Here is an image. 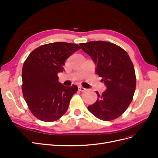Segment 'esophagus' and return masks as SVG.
Here are the masks:
<instances>
[{
    "label": "esophagus",
    "mask_w": 158,
    "mask_h": 158,
    "mask_svg": "<svg viewBox=\"0 0 158 158\" xmlns=\"http://www.w3.org/2000/svg\"><path fill=\"white\" fill-rule=\"evenodd\" d=\"M78 89L80 91V92H85V90H86V89L83 88L82 86H79L78 87Z\"/></svg>",
    "instance_id": "esophagus-1"
}]
</instances>
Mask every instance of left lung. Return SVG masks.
I'll return each instance as SVG.
<instances>
[{"label":"left lung","mask_w":158,"mask_h":158,"mask_svg":"<svg viewBox=\"0 0 158 158\" xmlns=\"http://www.w3.org/2000/svg\"><path fill=\"white\" fill-rule=\"evenodd\" d=\"M96 65L95 73L102 77L107 89L99 95L88 111L105 121L122 115L132 102L136 85L135 68L127 52L119 46L103 41L80 44Z\"/></svg>","instance_id":"obj_1"}]
</instances>
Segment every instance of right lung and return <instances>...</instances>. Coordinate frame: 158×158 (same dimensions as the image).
I'll return each mask as SVG.
<instances>
[{
	"label": "right lung",
	"instance_id": "add662e5",
	"mask_svg": "<svg viewBox=\"0 0 158 158\" xmlns=\"http://www.w3.org/2000/svg\"><path fill=\"white\" fill-rule=\"evenodd\" d=\"M78 45L55 42L40 46L27 56L22 68V89L30 111L45 122L59 119L66 112L77 85L64 86L57 74L64 70L65 60Z\"/></svg>",
	"mask_w": 158,
	"mask_h": 158
}]
</instances>
